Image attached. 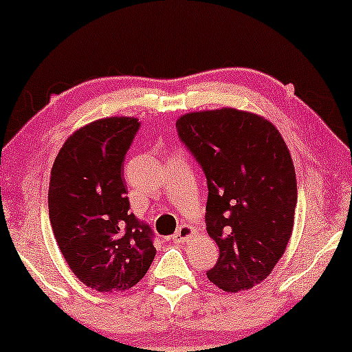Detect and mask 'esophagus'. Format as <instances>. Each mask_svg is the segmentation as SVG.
<instances>
[{"label":"esophagus","instance_id":"obj_1","mask_svg":"<svg viewBox=\"0 0 352 352\" xmlns=\"http://www.w3.org/2000/svg\"><path fill=\"white\" fill-rule=\"evenodd\" d=\"M193 235V228L190 227V225H180L179 230L175 232V235L172 236V240L175 241V243H185V241L190 240Z\"/></svg>","mask_w":352,"mask_h":352}]
</instances>
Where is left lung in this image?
Masks as SVG:
<instances>
[{
  "label": "left lung",
  "instance_id": "1",
  "mask_svg": "<svg viewBox=\"0 0 352 352\" xmlns=\"http://www.w3.org/2000/svg\"><path fill=\"white\" fill-rule=\"evenodd\" d=\"M208 184L207 232L220 258L207 278L227 293L252 289L281 260L294 225L296 172L280 131L233 107L177 119Z\"/></svg>",
  "mask_w": 352,
  "mask_h": 352
}]
</instances>
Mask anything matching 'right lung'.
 Wrapping results in <instances>:
<instances>
[{
	"label": "right lung",
	"instance_id": "right-lung-1",
	"mask_svg": "<svg viewBox=\"0 0 352 352\" xmlns=\"http://www.w3.org/2000/svg\"><path fill=\"white\" fill-rule=\"evenodd\" d=\"M139 122L104 117L67 137L51 168L52 233L71 272L96 292H125L152 265V232L131 213L124 155Z\"/></svg>",
	"mask_w": 352,
	"mask_h": 352
}]
</instances>
